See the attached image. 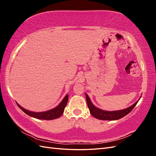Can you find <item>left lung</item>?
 Wrapping results in <instances>:
<instances>
[{"mask_svg": "<svg viewBox=\"0 0 156 156\" xmlns=\"http://www.w3.org/2000/svg\"><path fill=\"white\" fill-rule=\"evenodd\" d=\"M86 98L88 107L90 110V112L91 113V115L94 117L96 118V119L102 120H116L122 119V118L126 116L127 114H129V113L133 109V108L136 106V103L139 101H137L136 103H135L133 105H131V107L125 108V109L123 110L115 111H106L101 110L100 108H98L94 106L90 100V98L87 94Z\"/></svg>", "mask_w": 156, "mask_h": 156, "instance_id": "1", "label": "left lung"}]
</instances>
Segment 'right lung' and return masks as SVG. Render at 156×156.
<instances>
[{
    "label": "right lung",
    "instance_id": "obj_1",
    "mask_svg": "<svg viewBox=\"0 0 156 156\" xmlns=\"http://www.w3.org/2000/svg\"><path fill=\"white\" fill-rule=\"evenodd\" d=\"M68 100V95L67 94V95L63 99V100L61 101V103L57 107L53 108V109L51 110L45 111V112H31L25 109L24 108L21 107L18 104V103H17V105L23 112H25L27 115H29L32 117H34L35 119H42V120H53V119H58V118H59L63 114L64 108L67 105Z\"/></svg>",
    "mask_w": 156,
    "mask_h": 156
}]
</instances>
